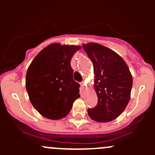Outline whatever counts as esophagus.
<instances>
[{
    "label": "esophagus",
    "mask_w": 155,
    "mask_h": 155,
    "mask_svg": "<svg viewBox=\"0 0 155 155\" xmlns=\"http://www.w3.org/2000/svg\"><path fill=\"white\" fill-rule=\"evenodd\" d=\"M80 85H81V87H82V88H84V87H85V82H80Z\"/></svg>",
    "instance_id": "34e87169"
}]
</instances>
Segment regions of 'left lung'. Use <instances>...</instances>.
Masks as SVG:
<instances>
[{
    "label": "left lung",
    "mask_w": 155,
    "mask_h": 155,
    "mask_svg": "<svg viewBox=\"0 0 155 155\" xmlns=\"http://www.w3.org/2000/svg\"><path fill=\"white\" fill-rule=\"evenodd\" d=\"M94 70V88L98 102L87 113L97 122L115 119L124 110L130 98L133 79L129 68L116 52L97 43L82 45Z\"/></svg>",
    "instance_id": "obj_1"
}]
</instances>
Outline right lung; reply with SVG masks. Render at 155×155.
Wrapping results in <instances>:
<instances>
[{
    "instance_id": "1",
    "label": "right lung",
    "mask_w": 155,
    "mask_h": 155,
    "mask_svg": "<svg viewBox=\"0 0 155 155\" xmlns=\"http://www.w3.org/2000/svg\"><path fill=\"white\" fill-rule=\"evenodd\" d=\"M80 46L52 43L34 58L28 69L25 86L31 104L45 118L58 120L70 112L79 95L70 61Z\"/></svg>"
}]
</instances>
